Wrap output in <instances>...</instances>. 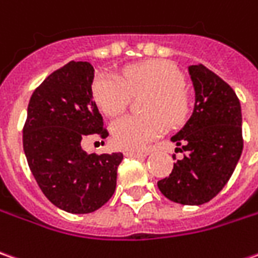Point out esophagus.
Returning a JSON list of instances; mask_svg holds the SVG:
<instances>
[{"instance_id": "esophagus-1", "label": "esophagus", "mask_w": 258, "mask_h": 258, "mask_svg": "<svg viewBox=\"0 0 258 258\" xmlns=\"http://www.w3.org/2000/svg\"><path fill=\"white\" fill-rule=\"evenodd\" d=\"M124 156L133 157V158H143V157L148 156V153H147V151L140 153V151H131V150H127V151H124Z\"/></svg>"}]
</instances>
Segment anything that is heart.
Returning <instances> with one entry per match:
<instances>
[{
	"label": "heart",
	"mask_w": 258,
	"mask_h": 258,
	"mask_svg": "<svg viewBox=\"0 0 258 258\" xmlns=\"http://www.w3.org/2000/svg\"><path fill=\"white\" fill-rule=\"evenodd\" d=\"M182 76L174 64L153 59L124 68L118 76L100 73L91 83V95L105 115L114 117L128 105L131 95L146 93V115H125L111 124L114 144L124 150H143L165 131L168 124L181 122L187 101L182 91ZM164 115V119L161 117Z\"/></svg>",
	"instance_id": "b5f03b06"
}]
</instances>
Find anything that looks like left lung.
I'll use <instances>...</instances> for the list:
<instances>
[{
  "instance_id": "8db88e82",
  "label": "left lung",
  "mask_w": 258,
  "mask_h": 258,
  "mask_svg": "<svg viewBox=\"0 0 258 258\" xmlns=\"http://www.w3.org/2000/svg\"><path fill=\"white\" fill-rule=\"evenodd\" d=\"M188 74L196 93L194 110L171 137L185 156L157 185L168 200L200 206L214 199L234 171L243 151V120L240 101L226 81L203 64L190 66Z\"/></svg>"
}]
</instances>
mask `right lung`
Listing matches in <instances>:
<instances>
[{
  "label": "right lung",
  "mask_w": 258,
  "mask_h": 258,
  "mask_svg": "<svg viewBox=\"0 0 258 258\" xmlns=\"http://www.w3.org/2000/svg\"><path fill=\"white\" fill-rule=\"evenodd\" d=\"M94 68L70 61L35 88L28 104L23 146L32 175L58 209L87 214L110 200L117 185L121 153L88 154L81 141L105 138L102 117L91 95Z\"/></svg>",
  "instance_id": "1"
}]
</instances>
